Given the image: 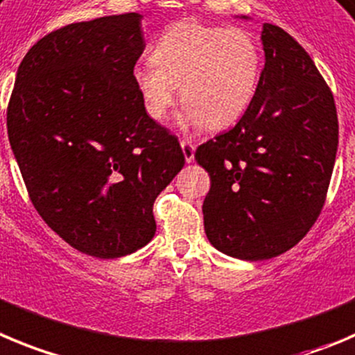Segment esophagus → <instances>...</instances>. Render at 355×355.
Here are the masks:
<instances>
[{
    "instance_id": "obj_1",
    "label": "esophagus",
    "mask_w": 355,
    "mask_h": 355,
    "mask_svg": "<svg viewBox=\"0 0 355 355\" xmlns=\"http://www.w3.org/2000/svg\"><path fill=\"white\" fill-rule=\"evenodd\" d=\"M180 147H182V152H184L185 161L193 162L194 161V150H196V147H194V145L191 144L189 140H182Z\"/></svg>"
}]
</instances>
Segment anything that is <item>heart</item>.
Listing matches in <instances>:
<instances>
[{
    "label": "heart",
    "mask_w": 355,
    "mask_h": 355,
    "mask_svg": "<svg viewBox=\"0 0 355 355\" xmlns=\"http://www.w3.org/2000/svg\"><path fill=\"white\" fill-rule=\"evenodd\" d=\"M152 64L132 69V84L147 115L162 121L177 99L182 129H224L248 110L259 85L263 55L252 33L241 28L180 21L150 47Z\"/></svg>",
    "instance_id": "b5f03b06"
}]
</instances>
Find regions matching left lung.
Instances as JSON below:
<instances>
[{
  "label": "left lung",
  "instance_id": "obj_1",
  "mask_svg": "<svg viewBox=\"0 0 355 355\" xmlns=\"http://www.w3.org/2000/svg\"><path fill=\"white\" fill-rule=\"evenodd\" d=\"M261 42L264 69L250 107L194 155L211 180L203 203L208 241L241 261L280 256L310 231L338 148L334 99L312 58L268 22Z\"/></svg>",
  "mask_w": 355,
  "mask_h": 355
}]
</instances>
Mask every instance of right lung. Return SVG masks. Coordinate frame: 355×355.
Listing matches in <instances>:
<instances>
[{"instance_id": "obj_1", "label": "right lung", "mask_w": 355, "mask_h": 355, "mask_svg": "<svg viewBox=\"0 0 355 355\" xmlns=\"http://www.w3.org/2000/svg\"><path fill=\"white\" fill-rule=\"evenodd\" d=\"M145 49L140 13L68 24L17 69L6 129L33 205L87 256L115 259L155 234V198L184 168L173 135L132 84Z\"/></svg>"}]
</instances>
